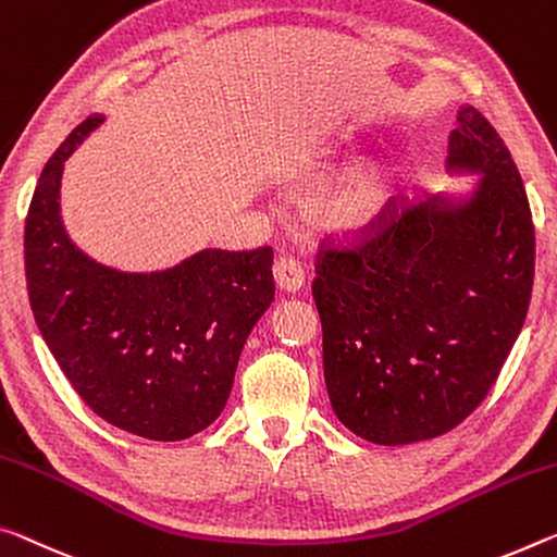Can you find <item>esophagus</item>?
<instances>
[{
	"mask_svg": "<svg viewBox=\"0 0 557 557\" xmlns=\"http://www.w3.org/2000/svg\"><path fill=\"white\" fill-rule=\"evenodd\" d=\"M275 282L285 293H297L305 285V270L302 264L293 258H282L275 262Z\"/></svg>",
	"mask_w": 557,
	"mask_h": 557,
	"instance_id": "34e87169",
	"label": "esophagus"
}]
</instances>
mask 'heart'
Listing matches in <instances>:
<instances>
[{"label":"heart","instance_id":"1","mask_svg":"<svg viewBox=\"0 0 557 557\" xmlns=\"http://www.w3.org/2000/svg\"><path fill=\"white\" fill-rule=\"evenodd\" d=\"M404 185L406 171L401 165L357 168L314 190L312 215L339 240H361L389 220Z\"/></svg>","mask_w":557,"mask_h":557}]
</instances>
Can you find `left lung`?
Here are the masks:
<instances>
[{
    "instance_id": "1",
    "label": "left lung",
    "mask_w": 557,
    "mask_h": 557,
    "mask_svg": "<svg viewBox=\"0 0 557 557\" xmlns=\"http://www.w3.org/2000/svg\"><path fill=\"white\" fill-rule=\"evenodd\" d=\"M448 171L479 173L469 198L404 206L351 247L317 252L324 382L351 434L404 446L456 429L496 384L523 330L535 231L496 128L458 106Z\"/></svg>"
}]
</instances>
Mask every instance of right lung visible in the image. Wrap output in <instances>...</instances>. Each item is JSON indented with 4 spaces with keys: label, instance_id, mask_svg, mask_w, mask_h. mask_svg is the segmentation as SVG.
Wrapping results in <instances>:
<instances>
[{
    "label": "right lung",
    "instance_id": "right-lung-1",
    "mask_svg": "<svg viewBox=\"0 0 557 557\" xmlns=\"http://www.w3.org/2000/svg\"><path fill=\"white\" fill-rule=\"evenodd\" d=\"M103 121L94 113L44 165L24 225L34 320L96 417L151 441H181L225 409L247 334L275 299L272 250H200L161 272H121L69 240L64 161Z\"/></svg>",
    "mask_w": 557,
    "mask_h": 557
}]
</instances>
